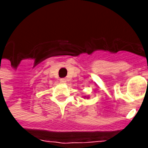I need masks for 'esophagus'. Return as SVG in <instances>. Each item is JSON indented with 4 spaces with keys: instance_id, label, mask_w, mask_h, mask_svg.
Here are the masks:
<instances>
[{
    "instance_id": "esophagus-1",
    "label": "esophagus",
    "mask_w": 148,
    "mask_h": 148,
    "mask_svg": "<svg viewBox=\"0 0 148 148\" xmlns=\"http://www.w3.org/2000/svg\"><path fill=\"white\" fill-rule=\"evenodd\" d=\"M60 82L62 84H65L66 82V78H61V79H60Z\"/></svg>"
}]
</instances>
